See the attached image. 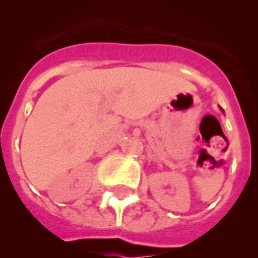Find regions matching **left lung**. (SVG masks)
<instances>
[{"label": "left lung", "mask_w": 258, "mask_h": 258, "mask_svg": "<svg viewBox=\"0 0 258 258\" xmlns=\"http://www.w3.org/2000/svg\"><path fill=\"white\" fill-rule=\"evenodd\" d=\"M220 108H221V107H220ZM221 111H222V112H224V109H222V108H221Z\"/></svg>", "instance_id": "obj_1"}]
</instances>
